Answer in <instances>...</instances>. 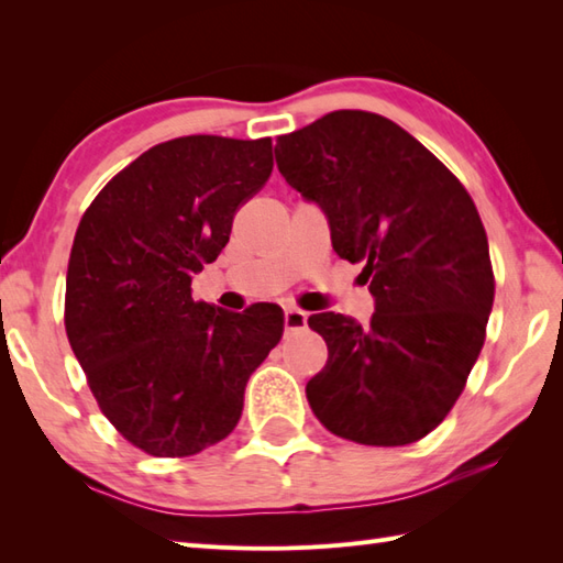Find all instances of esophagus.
<instances>
[{
	"mask_svg": "<svg viewBox=\"0 0 563 563\" xmlns=\"http://www.w3.org/2000/svg\"><path fill=\"white\" fill-rule=\"evenodd\" d=\"M308 324V313L298 308H286L284 310V328L286 332H298V330H306Z\"/></svg>",
	"mask_w": 563,
	"mask_h": 563,
	"instance_id": "obj_1",
	"label": "esophagus"
}]
</instances>
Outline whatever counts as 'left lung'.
<instances>
[{"mask_svg":"<svg viewBox=\"0 0 563 563\" xmlns=\"http://www.w3.org/2000/svg\"><path fill=\"white\" fill-rule=\"evenodd\" d=\"M274 156L324 211L334 253L364 262L376 298L366 328L340 313L308 318L328 344L306 385L310 409L361 445L423 439L465 390L494 306L477 207L427 146L376 112H328L282 134Z\"/></svg>","mask_w":563,"mask_h":563,"instance_id":"left-lung-1","label":"left lung"}]
</instances>
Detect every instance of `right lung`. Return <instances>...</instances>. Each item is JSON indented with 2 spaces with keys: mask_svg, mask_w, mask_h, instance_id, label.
I'll return each mask as SVG.
<instances>
[{
  "mask_svg": "<svg viewBox=\"0 0 563 563\" xmlns=\"http://www.w3.org/2000/svg\"><path fill=\"white\" fill-rule=\"evenodd\" d=\"M272 166L269 136H178L122 168L79 221L65 330L98 407L146 455L227 439L247 378L282 340L279 306L229 313L190 289Z\"/></svg>",
  "mask_w": 563,
  "mask_h": 563,
  "instance_id": "obj_1",
  "label": "right lung"
}]
</instances>
